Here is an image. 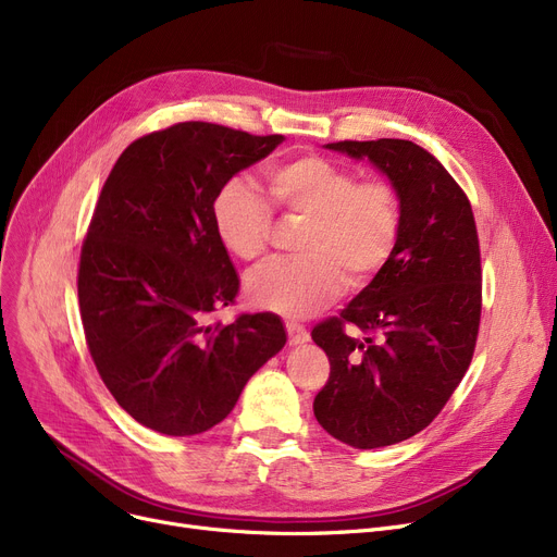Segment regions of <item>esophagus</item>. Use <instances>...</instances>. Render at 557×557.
Wrapping results in <instances>:
<instances>
[{
  "mask_svg": "<svg viewBox=\"0 0 557 557\" xmlns=\"http://www.w3.org/2000/svg\"><path fill=\"white\" fill-rule=\"evenodd\" d=\"M286 334H288L290 345H300V343L309 341V332L298 323H286Z\"/></svg>",
  "mask_w": 557,
  "mask_h": 557,
  "instance_id": "34e87169",
  "label": "esophagus"
}]
</instances>
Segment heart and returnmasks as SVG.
I'll return each mask as SVG.
<instances>
[{
    "mask_svg": "<svg viewBox=\"0 0 557 557\" xmlns=\"http://www.w3.org/2000/svg\"><path fill=\"white\" fill-rule=\"evenodd\" d=\"M273 208L305 219L300 257L273 259L246 280L248 300L267 311L305 318L336 300L349 280L366 286L382 273L401 237V194L386 175L357 178L320 153L284 160L267 171ZM212 225L223 248L242 261L269 250L273 212L248 183L232 178L212 198Z\"/></svg>",
    "mask_w": 557,
    "mask_h": 557,
    "instance_id": "obj_1",
    "label": "heart"
}]
</instances>
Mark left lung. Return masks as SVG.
Listing matches in <instances>:
<instances>
[{
	"instance_id": "obj_1",
	"label": "left lung",
	"mask_w": 557,
	"mask_h": 557,
	"mask_svg": "<svg viewBox=\"0 0 557 557\" xmlns=\"http://www.w3.org/2000/svg\"><path fill=\"white\" fill-rule=\"evenodd\" d=\"M327 149L382 169L401 194L404 221L388 267L311 330L330 359L313 413L349 447H388L426 429L472 363L483 305L476 221L451 173L413 141Z\"/></svg>"
}]
</instances>
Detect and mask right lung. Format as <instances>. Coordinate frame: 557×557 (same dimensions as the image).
Wrapping results in <instances>:
<instances>
[{"mask_svg":"<svg viewBox=\"0 0 557 557\" xmlns=\"http://www.w3.org/2000/svg\"><path fill=\"white\" fill-rule=\"evenodd\" d=\"M282 139L181 122L128 144L103 183L81 246V323L106 388L144 426L212 429L286 343L269 311L210 320L239 294L212 198Z\"/></svg>","mask_w":557,"mask_h":557,"instance_id":"right-lung-1","label":"right lung"}]
</instances>
